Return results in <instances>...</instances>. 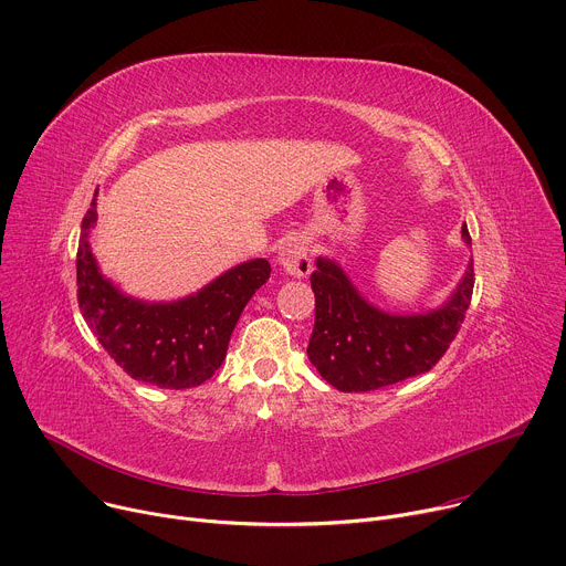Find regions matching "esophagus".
<instances>
[{
	"mask_svg": "<svg viewBox=\"0 0 566 566\" xmlns=\"http://www.w3.org/2000/svg\"><path fill=\"white\" fill-rule=\"evenodd\" d=\"M280 266L291 277H306L313 269V249L306 237H291L280 251Z\"/></svg>",
	"mask_w": 566,
	"mask_h": 566,
	"instance_id": "obj_1",
	"label": "esophagus"
}]
</instances>
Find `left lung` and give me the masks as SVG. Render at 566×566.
Wrapping results in <instances>:
<instances>
[{"instance_id": "8db88e82", "label": "left lung", "mask_w": 566, "mask_h": 566, "mask_svg": "<svg viewBox=\"0 0 566 566\" xmlns=\"http://www.w3.org/2000/svg\"><path fill=\"white\" fill-rule=\"evenodd\" d=\"M461 237L472 244L465 223ZM315 266V325L306 354L319 376L340 391L380 389L430 371L459 334L474 286L470 262L443 306L394 315L369 304L334 260L319 258Z\"/></svg>"}]
</instances>
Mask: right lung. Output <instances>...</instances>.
Listing matches in <instances>:
<instances>
[{
    "mask_svg": "<svg viewBox=\"0 0 566 566\" xmlns=\"http://www.w3.org/2000/svg\"><path fill=\"white\" fill-rule=\"evenodd\" d=\"M96 197L77 244V304L98 343L134 380L168 389L197 387L223 363L237 319L271 277L266 260L239 264L177 302H140L120 293L90 247Z\"/></svg>",
    "mask_w": 566,
    "mask_h": 566,
    "instance_id": "1",
    "label": "right lung"
}]
</instances>
